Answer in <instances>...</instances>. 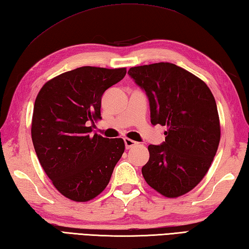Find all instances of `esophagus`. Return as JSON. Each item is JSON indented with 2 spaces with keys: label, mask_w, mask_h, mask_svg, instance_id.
<instances>
[{
  "label": "esophagus",
  "mask_w": 249,
  "mask_h": 249,
  "mask_svg": "<svg viewBox=\"0 0 249 249\" xmlns=\"http://www.w3.org/2000/svg\"><path fill=\"white\" fill-rule=\"evenodd\" d=\"M124 144L127 149H130V147H132L134 145L138 144V142L131 140V139H128V138H124Z\"/></svg>",
  "instance_id": "1"
}]
</instances>
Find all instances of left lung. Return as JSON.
Masks as SVG:
<instances>
[{"label": "left lung", "instance_id": "obj_1", "mask_svg": "<svg viewBox=\"0 0 249 249\" xmlns=\"http://www.w3.org/2000/svg\"><path fill=\"white\" fill-rule=\"evenodd\" d=\"M128 74L145 90L151 122L165 125V142L147 147V185L164 197L189 193L206 176L221 139L215 99L201 78L169 62L140 65Z\"/></svg>", "mask_w": 249, "mask_h": 249}]
</instances>
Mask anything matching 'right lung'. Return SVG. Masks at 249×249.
Masks as SVG:
<instances>
[{
  "instance_id": "obj_1",
  "label": "right lung",
  "mask_w": 249,
  "mask_h": 249,
  "mask_svg": "<svg viewBox=\"0 0 249 249\" xmlns=\"http://www.w3.org/2000/svg\"><path fill=\"white\" fill-rule=\"evenodd\" d=\"M127 69L82 67L48 81L35 100L32 140L41 167L61 195L76 202L106 188L124 152L122 139L91 136L102 96Z\"/></svg>"
}]
</instances>
